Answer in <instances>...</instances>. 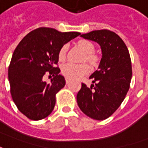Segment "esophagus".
Returning a JSON list of instances; mask_svg holds the SVG:
<instances>
[{
    "label": "esophagus",
    "instance_id": "1",
    "mask_svg": "<svg viewBox=\"0 0 148 148\" xmlns=\"http://www.w3.org/2000/svg\"><path fill=\"white\" fill-rule=\"evenodd\" d=\"M71 78H70V77H66V84H69L70 82H71Z\"/></svg>",
    "mask_w": 148,
    "mask_h": 148
}]
</instances>
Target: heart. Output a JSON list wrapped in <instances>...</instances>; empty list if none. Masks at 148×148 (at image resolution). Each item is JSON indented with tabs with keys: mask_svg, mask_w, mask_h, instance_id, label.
I'll list each match as a JSON object with an SVG mask.
<instances>
[{
	"mask_svg": "<svg viewBox=\"0 0 148 148\" xmlns=\"http://www.w3.org/2000/svg\"><path fill=\"white\" fill-rule=\"evenodd\" d=\"M78 46L82 51L85 52V57L84 60H86L88 62H90L91 65H96L97 62V56L94 55L93 53L95 51V47L92 42L88 40H81L78 42ZM69 45L64 44L62 46L58 53V58L59 60H64L66 55L67 53ZM62 72L66 77L71 78H78L86 75L90 72V67L86 63L82 64H75L72 62H67L62 66Z\"/></svg>",
	"mask_w": 148,
	"mask_h": 148,
	"instance_id": "heart-1",
	"label": "heart"
}]
</instances>
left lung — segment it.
Listing matches in <instances>:
<instances>
[{"label": "left lung", "mask_w": 148, "mask_h": 148, "mask_svg": "<svg viewBox=\"0 0 148 148\" xmlns=\"http://www.w3.org/2000/svg\"><path fill=\"white\" fill-rule=\"evenodd\" d=\"M81 36L97 42L102 58L98 70L90 77L94 84L87 87L82 83L77 105L89 117L106 120L120 107L129 90L132 75L130 55L122 39L112 31H93Z\"/></svg>", "instance_id": "1"}]
</instances>
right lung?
I'll list each match as a JSON object with an SVG mask.
<instances>
[{
  "label": "right lung",
  "instance_id": "add662e5",
  "mask_svg": "<svg viewBox=\"0 0 148 148\" xmlns=\"http://www.w3.org/2000/svg\"><path fill=\"white\" fill-rule=\"evenodd\" d=\"M80 35L39 27L24 36L15 49L8 66L10 93L17 109L30 120L44 119L53 111L55 95L66 84L60 69L55 66L58 53L62 46ZM46 72L54 77L51 84L42 81Z\"/></svg>",
  "mask_w": 148,
  "mask_h": 148
}]
</instances>
